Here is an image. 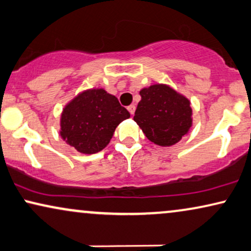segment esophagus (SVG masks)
I'll return each instance as SVG.
<instances>
[{
	"instance_id": "34e87169",
	"label": "esophagus",
	"mask_w": 251,
	"mask_h": 251,
	"mask_svg": "<svg viewBox=\"0 0 251 251\" xmlns=\"http://www.w3.org/2000/svg\"><path fill=\"white\" fill-rule=\"evenodd\" d=\"M128 110H129V113L131 114V115H133V113H135V110H136V106L135 105L128 106Z\"/></svg>"
}]
</instances>
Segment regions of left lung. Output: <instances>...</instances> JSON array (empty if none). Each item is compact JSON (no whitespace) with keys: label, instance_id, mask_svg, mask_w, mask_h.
Returning a JSON list of instances; mask_svg holds the SVG:
<instances>
[{"label":"left lung","instance_id":"1","mask_svg":"<svg viewBox=\"0 0 251 251\" xmlns=\"http://www.w3.org/2000/svg\"><path fill=\"white\" fill-rule=\"evenodd\" d=\"M139 94L142 100L133 120L146 137L160 146H171L181 141L193 122L189 100L162 84L145 87Z\"/></svg>","mask_w":251,"mask_h":251}]
</instances>
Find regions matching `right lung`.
Returning <instances> with one entry per match:
<instances>
[{"instance_id":"obj_1","label":"right lung","mask_w":251,"mask_h":251,"mask_svg":"<svg viewBox=\"0 0 251 251\" xmlns=\"http://www.w3.org/2000/svg\"><path fill=\"white\" fill-rule=\"evenodd\" d=\"M130 118L118 98L105 90H87L64 107L61 137L78 152L97 153L106 148L116 126Z\"/></svg>"}]
</instances>
